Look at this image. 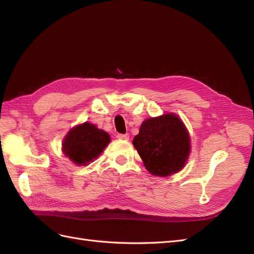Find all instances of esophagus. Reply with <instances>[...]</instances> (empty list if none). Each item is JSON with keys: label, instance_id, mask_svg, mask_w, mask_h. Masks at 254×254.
Returning <instances> with one entry per match:
<instances>
[{"label": "esophagus", "instance_id": "1", "mask_svg": "<svg viewBox=\"0 0 254 254\" xmlns=\"http://www.w3.org/2000/svg\"><path fill=\"white\" fill-rule=\"evenodd\" d=\"M120 140H128L129 139V134L128 133H125V134H123V133H119L118 135H117Z\"/></svg>", "mask_w": 254, "mask_h": 254}]
</instances>
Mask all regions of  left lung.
<instances>
[{
  "mask_svg": "<svg viewBox=\"0 0 254 254\" xmlns=\"http://www.w3.org/2000/svg\"><path fill=\"white\" fill-rule=\"evenodd\" d=\"M132 144L146 170L161 177L181 171L190 153L188 130L178 117L170 113L144 121Z\"/></svg>",
  "mask_w": 254,
  "mask_h": 254,
  "instance_id": "left-lung-1",
  "label": "left lung"
}]
</instances>
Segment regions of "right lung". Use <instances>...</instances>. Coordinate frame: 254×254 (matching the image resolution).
Returning <instances> with one entry per match:
<instances>
[{"instance_id":"add662e5","label":"right lung","mask_w":254,"mask_h":254,"mask_svg":"<svg viewBox=\"0 0 254 254\" xmlns=\"http://www.w3.org/2000/svg\"><path fill=\"white\" fill-rule=\"evenodd\" d=\"M110 135L90 123L71 129L64 140V152L72 162L86 165L96 159L108 143Z\"/></svg>"}]
</instances>
